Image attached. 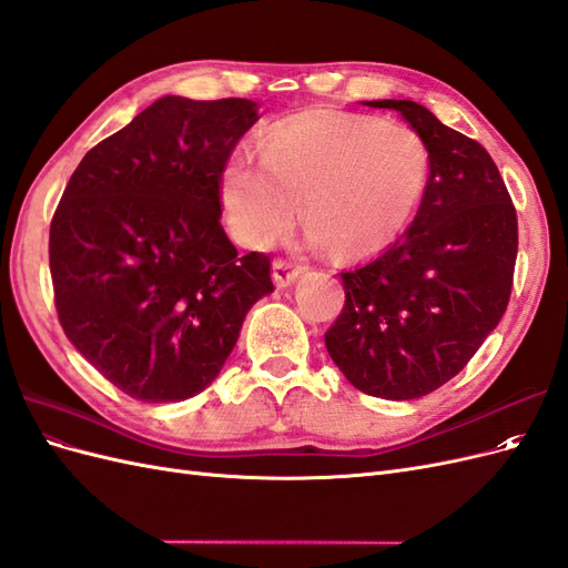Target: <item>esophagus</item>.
<instances>
[{
    "mask_svg": "<svg viewBox=\"0 0 568 568\" xmlns=\"http://www.w3.org/2000/svg\"><path fill=\"white\" fill-rule=\"evenodd\" d=\"M301 274H303V267L296 265V263H291V261H282V257H277V261L272 263V280L280 288L294 284L301 277Z\"/></svg>",
    "mask_w": 568,
    "mask_h": 568,
    "instance_id": "34e87169",
    "label": "esophagus"
}]
</instances>
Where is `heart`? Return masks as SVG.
<instances>
[{"instance_id":"obj_1","label":"heart","mask_w":568,"mask_h":568,"mask_svg":"<svg viewBox=\"0 0 568 568\" xmlns=\"http://www.w3.org/2000/svg\"><path fill=\"white\" fill-rule=\"evenodd\" d=\"M426 175V149L409 128L305 113L274 125L257 144V161L246 151L232 153L220 194L234 236L251 248H267L286 234L301 203L313 248L367 255L407 227Z\"/></svg>"}]
</instances>
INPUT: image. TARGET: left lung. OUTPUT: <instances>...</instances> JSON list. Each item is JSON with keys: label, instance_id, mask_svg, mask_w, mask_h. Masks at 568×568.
Segmentation results:
<instances>
[{"label": "left lung", "instance_id": "obj_1", "mask_svg": "<svg viewBox=\"0 0 568 568\" xmlns=\"http://www.w3.org/2000/svg\"><path fill=\"white\" fill-rule=\"evenodd\" d=\"M390 109L428 151V180L407 232L379 257L341 272L346 305L324 334L343 376L367 395L415 400L464 369L503 320L519 230L490 153L417 101Z\"/></svg>", "mask_w": 568, "mask_h": 568}]
</instances>
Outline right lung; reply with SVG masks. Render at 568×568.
Listing matches in <instances>:
<instances>
[{
    "label": "right lung",
    "instance_id": "obj_1",
    "mask_svg": "<svg viewBox=\"0 0 568 568\" xmlns=\"http://www.w3.org/2000/svg\"><path fill=\"white\" fill-rule=\"evenodd\" d=\"M257 120L251 99L163 97L84 153L49 230L59 322L130 398L180 403L215 382L270 257L239 255L220 180Z\"/></svg>",
    "mask_w": 568,
    "mask_h": 568
}]
</instances>
